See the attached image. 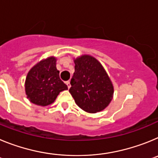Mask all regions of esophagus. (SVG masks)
I'll return each instance as SVG.
<instances>
[{"label": "esophagus", "mask_w": 158, "mask_h": 158, "mask_svg": "<svg viewBox=\"0 0 158 158\" xmlns=\"http://www.w3.org/2000/svg\"><path fill=\"white\" fill-rule=\"evenodd\" d=\"M66 85H67V87H68V89H69V88L71 87L70 81H66Z\"/></svg>", "instance_id": "obj_1"}]
</instances>
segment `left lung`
Listing matches in <instances>:
<instances>
[{
    "label": "left lung",
    "mask_w": 158,
    "mask_h": 158,
    "mask_svg": "<svg viewBox=\"0 0 158 158\" xmlns=\"http://www.w3.org/2000/svg\"><path fill=\"white\" fill-rule=\"evenodd\" d=\"M74 63L69 93L75 103L87 112L103 111L110 104L114 93L105 69L98 60L86 54L74 59Z\"/></svg>",
    "instance_id": "obj_1"
}]
</instances>
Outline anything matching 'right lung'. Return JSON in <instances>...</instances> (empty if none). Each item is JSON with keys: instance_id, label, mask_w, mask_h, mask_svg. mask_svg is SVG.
<instances>
[{"instance_id": "obj_1", "label": "right lung", "mask_w": 158, "mask_h": 158, "mask_svg": "<svg viewBox=\"0 0 158 158\" xmlns=\"http://www.w3.org/2000/svg\"><path fill=\"white\" fill-rule=\"evenodd\" d=\"M67 89L66 85L60 79L54 57H49L34 65L25 81L27 97L36 105L52 104L60 92Z\"/></svg>"}]
</instances>
